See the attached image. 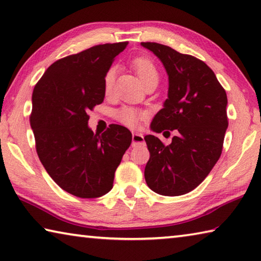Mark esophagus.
I'll list each match as a JSON object with an SVG mask.
<instances>
[{"label": "esophagus", "mask_w": 261, "mask_h": 261, "mask_svg": "<svg viewBox=\"0 0 261 261\" xmlns=\"http://www.w3.org/2000/svg\"><path fill=\"white\" fill-rule=\"evenodd\" d=\"M144 143V136L139 132H132V145Z\"/></svg>", "instance_id": "34e87169"}]
</instances>
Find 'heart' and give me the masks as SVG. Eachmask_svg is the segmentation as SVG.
I'll use <instances>...</instances> for the list:
<instances>
[{
    "label": "heart",
    "mask_w": 261,
    "mask_h": 261,
    "mask_svg": "<svg viewBox=\"0 0 261 261\" xmlns=\"http://www.w3.org/2000/svg\"><path fill=\"white\" fill-rule=\"evenodd\" d=\"M132 67H134V69L136 70V72L138 74L141 83H145L151 78L159 77V72L155 64H154V62L151 59H148V57H145V56L137 57V59L132 61ZM115 73H116V69L113 67L108 69V71L105 74L103 86H105V91L107 92V93L110 92V90H112L113 87ZM115 116H116L117 120L120 121L122 124L130 127H137L140 124V121L146 116V114L135 108L123 107L115 113Z\"/></svg>",
    "instance_id": "1"
}]
</instances>
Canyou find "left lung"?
<instances>
[{
    "instance_id": "left-lung-1",
    "label": "left lung",
    "mask_w": 261,
    "mask_h": 261,
    "mask_svg": "<svg viewBox=\"0 0 261 261\" xmlns=\"http://www.w3.org/2000/svg\"><path fill=\"white\" fill-rule=\"evenodd\" d=\"M141 46L162 62L169 81L168 99L151 130L177 131L167 146L155 136H145L151 154L145 180L159 194L180 196L196 189L219 160L228 127L227 94L202 61L156 42Z\"/></svg>"
}]
</instances>
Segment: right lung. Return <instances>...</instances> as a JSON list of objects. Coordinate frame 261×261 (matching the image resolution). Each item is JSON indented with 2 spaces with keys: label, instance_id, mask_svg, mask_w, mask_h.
Segmentation results:
<instances>
[{
  "label": "right lung",
  "instance_id": "obj_1",
  "mask_svg": "<svg viewBox=\"0 0 261 261\" xmlns=\"http://www.w3.org/2000/svg\"><path fill=\"white\" fill-rule=\"evenodd\" d=\"M126 46L105 43L56 61L33 90L30 123L38 156L54 182L79 198H98L113 189L131 145L126 127L112 124L94 134L87 115L102 103L105 74Z\"/></svg>",
  "mask_w": 261,
  "mask_h": 261
}]
</instances>
